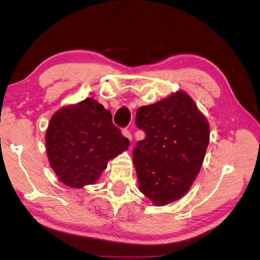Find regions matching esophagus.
I'll use <instances>...</instances> for the list:
<instances>
[{
  "label": "esophagus",
  "instance_id": "esophagus-1",
  "mask_svg": "<svg viewBox=\"0 0 260 260\" xmlns=\"http://www.w3.org/2000/svg\"><path fill=\"white\" fill-rule=\"evenodd\" d=\"M122 136L125 137L127 139H129L130 141L132 140V136H131V133H130V131L128 129H122Z\"/></svg>",
  "mask_w": 260,
  "mask_h": 260
}]
</instances>
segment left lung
I'll use <instances>...</instances> for the list:
<instances>
[{"label":"left lung","instance_id":"8db88e82","mask_svg":"<svg viewBox=\"0 0 260 260\" xmlns=\"http://www.w3.org/2000/svg\"><path fill=\"white\" fill-rule=\"evenodd\" d=\"M145 138L133 148L140 191L156 205L175 202L199 175L209 143V125L194 101L179 91L137 111Z\"/></svg>","mask_w":260,"mask_h":260}]
</instances>
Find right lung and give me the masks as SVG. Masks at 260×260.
<instances>
[{
    "mask_svg": "<svg viewBox=\"0 0 260 260\" xmlns=\"http://www.w3.org/2000/svg\"><path fill=\"white\" fill-rule=\"evenodd\" d=\"M129 144L113 123L111 112L92 98L59 109L45 133L53 171L62 183L75 188L95 182L107 161Z\"/></svg>",
    "mask_w": 260,
    "mask_h": 260,
    "instance_id": "add662e5",
    "label": "right lung"
}]
</instances>
